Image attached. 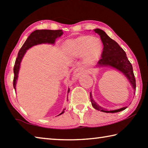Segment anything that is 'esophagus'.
Listing matches in <instances>:
<instances>
[{
	"label": "esophagus",
	"mask_w": 148,
	"mask_h": 148,
	"mask_svg": "<svg viewBox=\"0 0 148 148\" xmlns=\"http://www.w3.org/2000/svg\"><path fill=\"white\" fill-rule=\"evenodd\" d=\"M82 73H83V69L81 67H77L74 71V76L76 77H79Z\"/></svg>",
	"instance_id": "1"
}]
</instances>
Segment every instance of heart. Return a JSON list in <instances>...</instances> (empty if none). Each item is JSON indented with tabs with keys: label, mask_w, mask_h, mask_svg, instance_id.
I'll use <instances>...</instances> for the list:
<instances>
[{
	"label": "heart",
	"mask_w": 148,
	"mask_h": 148,
	"mask_svg": "<svg viewBox=\"0 0 148 148\" xmlns=\"http://www.w3.org/2000/svg\"><path fill=\"white\" fill-rule=\"evenodd\" d=\"M64 49L69 56H82L87 63H92L101 57L103 45L101 40L97 37L80 36L65 42Z\"/></svg>",
	"instance_id": "heart-1"
}]
</instances>
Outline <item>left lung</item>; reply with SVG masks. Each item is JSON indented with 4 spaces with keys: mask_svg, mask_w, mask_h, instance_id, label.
Masks as SVG:
<instances>
[{
    "mask_svg": "<svg viewBox=\"0 0 148 148\" xmlns=\"http://www.w3.org/2000/svg\"><path fill=\"white\" fill-rule=\"evenodd\" d=\"M94 31L101 37L104 46L103 51L102 53V58L99 61L96 67L99 68V67L109 66L117 70L127 77L134 91L136 90V80L133 73V69L124 50L119 46L116 41L108 36L104 31L100 29H95ZM90 99H91L92 106L95 109L106 113H116L124 110L127 108V106H125L117 110L108 111L107 109L100 106L94 101L91 92H90Z\"/></svg>",
    "mask_w": 148,
    "mask_h": 148,
    "instance_id": "8db88e82",
    "label": "left lung"
}]
</instances>
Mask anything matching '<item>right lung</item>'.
I'll return each mask as SVG.
<instances>
[{
  "instance_id": "right-lung-1",
  "label": "right lung",
  "mask_w": 148,
  "mask_h": 148,
  "mask_svg": "<svg viewBox=\"0 0 148 148\" xmlns=\"http://www.w3.org/2000/svg\"><path fill=\"white\" fill-rule=\"evenodd\" d=\"M62 34H63V32H62V30H36V31L32 32L29 35L28 38L26 40V41L25 42V43L19 51L18 54H17V57L16 60V62H15L14 67V77L13 84L15 90L16 89V87L17 78H18L21 62L27 50L32 46H36V45L38 44H54L56 39L62 36ZM69 91L70 89L68 90V92H69ZM67 101H68V99H67ZM64 110L65 108L63 109V111L59 115L63 114L64 112Z\"/></svg>"
}]
</instances>
